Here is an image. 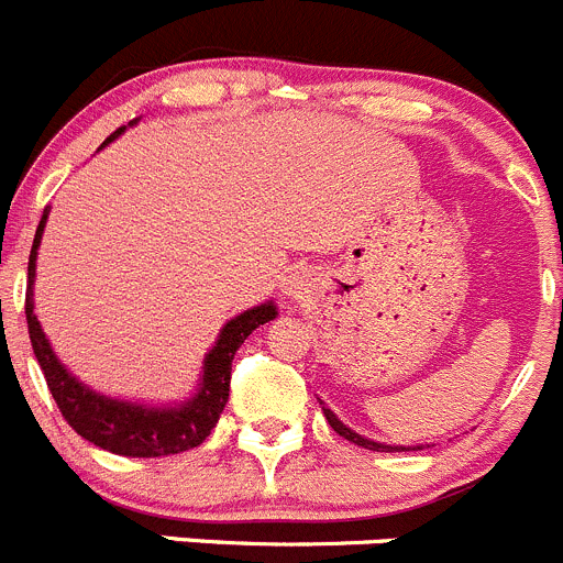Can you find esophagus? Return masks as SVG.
<instances>
[{"instance_id": "esophagus-1", "label": "esophagus", "mask_w": 563, "mask_h": 563, "mask_svg": "<svg viewBox=\"0 0 563 563\" xmlns=\"http://www.w3.org/2000/svg\"><path fill=\"white\" fill-rule=\"evenodd\" d=\"M306 289H309V282H306V276H303V271H287V274H284V279H282V292L284 295H289V298H303L306 295Z\"/></svg>"}]
</instances>
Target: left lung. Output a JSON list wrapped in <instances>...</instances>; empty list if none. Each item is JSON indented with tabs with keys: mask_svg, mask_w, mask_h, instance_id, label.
I'll return each mask as SVG.
<instances>
[{
	"mask_svg": "<svg viewBox=\"0 0 563 563\" xmlns=\"http://www.w3.org/2000/svg\"><path fill=\"white\" fill-rule=\"evenodd\" d=\"M320 405H322V413H325L328 424L333 427V432H336V435H342L344 441L355 443V446H364V449H369V452H416V449H424V446H388V443H377V441H372V438L358 435V432L350 430L347 424H342V421H339V416L333 413L331 408H325V402H320Z\"/></svg>",
	"mask_w": 563,
	"mask_h": 563,
	"instance_id": "1",
	"label": "left lung"
}]
</instances>
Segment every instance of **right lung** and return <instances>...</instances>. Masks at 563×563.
<instances>
[{
  "mask_svg": "<svg viewBox=\"0 0 563 563\" xmlns=\"http://www.w3.org/2000/svg\"><path fill=\"white\" fill-rule=\"evenodd\" d=\"M136 125V120L131 122ZM125 125L117 128L100 150L109 142H114ZM48 208L43 210V219L37 224L35 241H32L30 252V284H26V325H30L32 350L41 364L43 375H46L48 391H52L54 402L63 410L65 421L79 432L85 441L95 443L98 449H106L111 454H122V457H166V454H180L188 449L199 446L205 438L210 435L219 416L224 410L227 399H230V377H232V358H235L238 347L243 339L254 331V328L265 325L274 320L276 311L274 300L252 306V309L241 311L232 317L224 328H221L219 339L210 347V353L202 361V375H199L197 391L183 402H166V405H147V402H131V399H117L109 394H100L95 388L81 383L63 361L54 353L52 342L43 333L41 322L35 314V268H37V249H41L43 230H46Z\"/></svg>",
  "mask_w": 563,
  "mask_h": 563,
  "instance_id": "obj_1",
  "label": "right lung"
}]
</instances>
